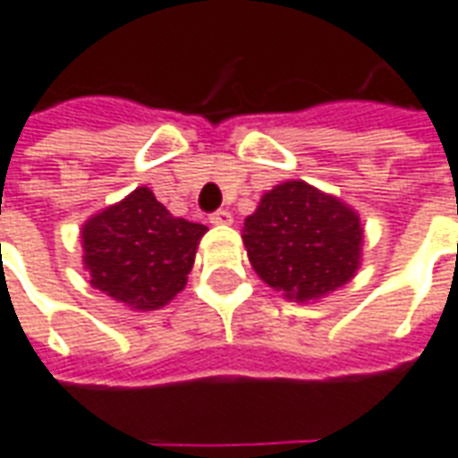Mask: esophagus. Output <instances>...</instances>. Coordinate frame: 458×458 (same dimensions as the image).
<instances>
[{
  "mask_svg": "<svg viewBox=\"0 0 458 458\" xmlns=\"http://www.w3.org/2000/svg\"><path fill=\"white\" fill-rule=\"evenodd\" d=\"M210 223L213 225H230L233 223V216H230L228 210H216V213H210Z\"/></svg>",
  "mask_w": 458,
  "mask_h": 458,
  "instance_id": "1",
  "label": "esophagus"
}]
</instances>
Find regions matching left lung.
<instances>
[{
    "label": "left lung",
    "mask_w": 458,
    "mask_h": 458,
    "mask_svg": "<svg viewBox=\"0 0 458 458\" xmlns=\"http://www.w3.org/2000/svg\"><path fill=\"white\" fill-rule=\"evenodd\" d=\"M362 240L360 216L305 181L275 185L242 225L252 270L295 302L350 283L362 260Z\"/></svg>",
    "instance_id": "8db88e82"
}]
</instances>
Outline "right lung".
Listing matches in <instances>:
<instances>
[{"mask_svg":"<svg viewBox=\"0 0 458 458\" xmlns=\"http://www.w3.org/2000/svg\"><path fill=\"white\" fill-rule=\"evenodd\" d=\"M206 225L174 218L148 188H136L81 228L91 284L133 310L168 305L188 283Z\"/></svg>","mask_w":458,"mask_h":458,"instance_id":"1","label":"right lung"}]
</instances>
